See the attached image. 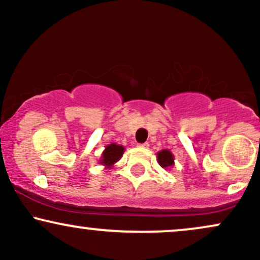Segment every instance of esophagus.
Wrapping results in <instances>:
<instances>
[{"mask_svg":"<svg viewBox=\"0 0 260 260\" xmlns=\"http://www.w3.org/2000/svg\"><path fill=\"white\" fill-rule=\"evenodd\" d=\"M138 147L139 148H148L149 144L148 143H142V144H138Z\"/></svg>","mask_w":260,"mask_h":260,"instance_id":"34e87169","label":"esophagus"}]
</instances>
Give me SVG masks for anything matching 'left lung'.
I'll list each match as a JSON object with an SVG mask.
<instances>
[{"instance_id": "1", "label": "left lung", "mask_w": 260, "mask_h": 260, "mask_svg": "<svg viewBox=\"0 0 260 260\" xmlns=\"http://www.w3.org/2000/svg\"><path fill=\"white\" fill-rule=\"evenodd\" d=\"M174 155L168 149H164V150H161L157 153V162H159V165L161 166L162 169H169L171 168L172 165H174Z\"/></svg>"}]
</instances>
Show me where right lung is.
I'll return each instance as SVG.
<instances>
[{"instance_id":"obj_1","label":"right lung","mask_w":260,"mask_h":260,"mask_svg":"<svg viewBox=\"0 0 260 260\" xmlns=\"http://www.w3.org/2000/svg\"><path fill=\"white\" fill-rule=\"evenodd\" d=\"M123 151L124 148L122 145L116 144V143L107 145L105 150L103 151V155H101L100 164L105 166V168H111L113 164L117 162L121 159L122 155H123Z\"/></svg>"}]
</instances>
